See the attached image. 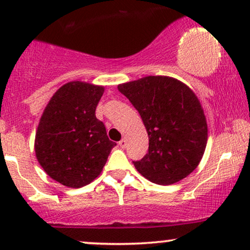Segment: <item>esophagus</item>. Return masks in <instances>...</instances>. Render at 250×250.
I'll return each instance as SVG.
<instances>
[{"mask_svg": "<svg viewBox=\"0 0 250 250\" xmlns=\"http://www.w3.org/2000/svg\"><path fill=\"white\" fill-rule=\"evenodd\" d=\"M125 145H127V141H125V139H122L121 141L119 142V146H120V147H121L122 149H123V148H125Z\"/></svg>", "mask_w": 250, "mask_h": 250, "instance_id": "obj_1", "label": "esophagus"}]
</instances>
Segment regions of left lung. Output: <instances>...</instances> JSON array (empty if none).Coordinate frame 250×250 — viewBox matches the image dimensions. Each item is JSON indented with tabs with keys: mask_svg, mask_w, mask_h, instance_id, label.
Returning a JSON list of instances; mask_svg holds the SVG:
<instances>
[{
	"mask_svg": "<svg viewBox=\"0 0 250 250\" xmlns=\"http://www.w3.org/2000/svg\"><path fill=\"white\" fill-rule=\"evenodd\" d=\"M119 90L142 117L148 153L134 162L143 177L168 186L193 173L205 154L208 125L195 93L170 76H146L121 83Z\"/></svg>",
	"mask_w": 250,
	"mask_h": 250,
	"instance_id": "1",
	"label": "left lung"
}]
</instances>
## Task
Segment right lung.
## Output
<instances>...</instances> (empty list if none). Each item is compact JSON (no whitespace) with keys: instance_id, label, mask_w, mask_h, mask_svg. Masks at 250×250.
Segmentation results:
<instances>
[{"instance_id":"right-lung-1","label":"right lung","mask_w":250,"mask_h":250,"mask_svg":"<svg viewBox=\"0 0 250 250\" xmlns=\"http://www.w3.org/2000/svg\"><path fill=\"white\" fill-rule=\"evenodd\" d=\"M103 93V85L65 83L51 96L40 119L36 159L51 179L65 187L81 188L93 182L116 146L95 116Z\"/></svg>"}]
</instances>
